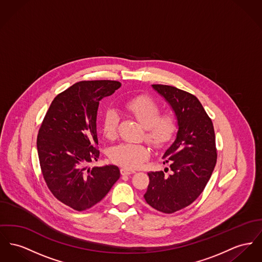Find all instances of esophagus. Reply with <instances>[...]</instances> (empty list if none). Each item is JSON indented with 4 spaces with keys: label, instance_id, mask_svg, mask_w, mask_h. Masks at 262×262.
<instances>
[{
    "label": "esophagus",
    "instance_id": "1",
    "mask_svg": "<svg viewBox=\"0 0 262 262\" xmlns=\"http://www.w3.org/2000/svg\"><path fill=\"white\" fill-rule=\"evenodd\" d=\"M120 172H121L122 176H127V174H134V173H135V171L129 170V169H126V168H122V169L120 170Z\"/></svg>",
    "mask_w": 262,
    "mask_h": 262
}]
</instances>
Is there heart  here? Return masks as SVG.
I'll use <instances>...</instances> for the list:
<instances>
[{"label": "heart", "instance_id": "heart-1", "mask_svg": "<svg viewBox=\"0 0 262 262\" xmlns=\"http://www.w3.org/2000/svg\"><path fill=\"white\" fill-rule=\"evenodd\" d=\"M125 109L133 115L144 127L145 137L156 149L167 147L178 132V122L172 113L160 114L161 109L157 102L149 96H138L129 100ZM119 115L109 109L105 112L102 130L107 139H114L117 135ZM151 149L144 143H120L109 151L110 160L126 169H136L150 157Z\"/></svg>", "mask_w": 262, "mask_h": 262}]
</instances>
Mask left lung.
Listing matches in <instances>:
<instances>
[{"label":"left lung","instance_id":"1","mask_svg":"<svg viewBox=\"0 0 262 262\" xmlns=\"http://www.w3.org/2000/svg\"><path fill=\"white\" fill-rule=\"evenodd\" d=\"M152 86L172 106L179 131L163 157L172 173L149 172L150 183L144 199L153 209L173 213L193 203L209 182L217 157L214 129L193 94L171 85Z\"/></svg>","mask_w":262,"mask_h":262}]
</instances>
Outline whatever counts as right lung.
<instances>
[{"mask_svg":"<svg viewBox=\"0 0 262 262\" xmlns=\"http://www.w3.org/2000/svg\"><path fill=\"white\" fill-rule=\"evenodd\" d=\"M121 86L115 80L79 81L55 96L38 130L41 174L54 198L82 211L99 203L120 177L117 166L88 168L97 161L99 101Z\"/></svg>","mask_w":262,"mask_h":262,"instance_id":"1","label":"right lung"}]
</instances>
